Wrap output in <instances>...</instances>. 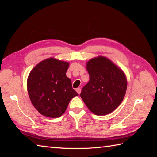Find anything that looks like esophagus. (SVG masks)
<instances>
[{"label": "esophagus", "instance_id": "esophagus-1", "mask_svg": "<svg viewBox=\"0 0 157 157\" xmlns=\"http://www.w3.org/2000/svg\"><path fill=\"white\" fill-rule=\"evenodd\" d=\"M81 88H76V92L78 93V94H80V92H81Z\"/></svg>", "mask_w": 157, "mask_h": 157}]
</instances>
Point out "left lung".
I'll use <instances>...</instances> for the list:
<instances>
[{"label":"left lung","instance_id":"obj_1","mask_svg":"<svg viewBox=\"0 0 157 157\" xmlns=\"http://www.w3.org/2000/svg\"><path fill=\"white\" fill-rule=\"evenodd\" d=\"M90 80L83 87L81 98L96 115L112 113L123 101L127 90L125 73L111 61L100 56L86 65Z\"/></svg>","mask_w":157,"mask_h":157}]
</instances>
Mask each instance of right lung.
<instances>
[{"label":"right lung","mask_w":157,"mask_h":157,"mask_svg":"<svg viewBox=\"0 0 157 157\" xmlns=\"http://www.w3.org/2000/svg\"><path fill=\"white\" fill-rule=\"evenodd\" d=\"M69 65L49 58L39 63L29 73L28 94L33 106L42 115L59 117L65 112L71 99L79 95L66 75Z\"/></svg>","instance_id":"add662e5"}]
</instances>
